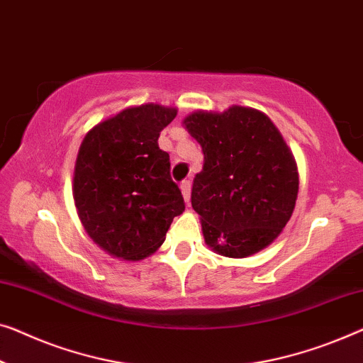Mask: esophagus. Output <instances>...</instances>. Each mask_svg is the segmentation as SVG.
I'll return each instance as SVG.
<instances>
[{
  "label": "esophagus",
  "instance_id": "obj_1",
  "mask_svg": "<svg viewBox=\"0 0 363 363\" xmlns=\"http://www.w3.org/2000/svg\"><path fill=\"white\" fill-rule=\"evenodd\" d=\"M180 188H182L183 198H185L186 204H190V198H191V183H190V180H185V182H182Z\"/></svg>",
  "mask_w": 363,
  "mask_h": 363
}]
</instances>
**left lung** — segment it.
Masks as SVG:
<instances>
[{
	"label": "left lung",
	"instance_id": "left-lung-1",
	"mask_svg": "<svg viewBox=\"0 0 363 363\" xmlns=\"http://www.w3.org/2000/svg\"><path fill=\"white\" fill-rule=\"evenodd\" d=\"M183 124L204 154L191 206L206 244L233 259L265 249L290 220L299 185L296 162L275 124L244 106L191 113Z\"/></svg>",
	"mask_w": 363,
	"mask_h": 363
}]
</instances>
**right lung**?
<instances>
[{
  "instance_id": "1",
  "label": "right lung",
  "mask_w": 363,
  "mask_h": 363,
  "mask_svg": "<svg viewBox=\"0 0 363 363\" xmlns=\"http://www.w3.org/2000/svg\"><path fill=\"white\" fill-rule=\"evenodd\" d=\"M175 108H125L85 135L73 173V199L88 235L109 255L143 260L164 244L175 216L185 211L170 177L160 130Z\"/></svg>"
}]
</instances>
